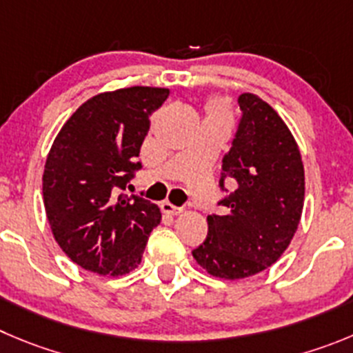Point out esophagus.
Returning <instances> with one entry per match:
<instances>
[{
  "mask_svg": "<svg viewBox=\"0 0 353 353\" xmlns=\"http://www.w3.org/2000/svg\"><path fill=\"white\" fill-rule=\"evenodd\" d=\"M160 209H161V212H163V214H172V216H177V214L183 212V209H181V207L172 205L170 202H161Z\"/></svg>",
  "mask_w": 353,
  "mask_h": 353,
  "instance_id": "1",
  "label": "esophagus"
}]
</instances>
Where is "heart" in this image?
<instances>
[{
    "label": "heart",
    "mask_w": 353,
    "mask_h": 353,
    "mask_svg": "<svg viewBox=\"0 0 353 353\" xmlns=\"http://www.w3.org/2000/svg\"><path fill=\"white\" fill-rule=\"evenodd\" d=\"M210 111H219V113H223V110L219 104H212V106H210Z\"/></svg>",
    "instance_id": "heart-1"
}]
</instances>
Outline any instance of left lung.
I'll return each instance as SVG.
<instances>
[{
    "mask_svg": "<svg viewBox=\"0 0 353 353\" xmlns=\"http://www.w3.org/2000/svg\"><path fill=\"white\" fill-rule=\"evenodd\" d=\"M242 117L223 157L217 205L207 216V239L193 258L210 275L245 279L272 266L288 249L305 200V170L288 125L254 94L239 95ZM228 182L234 188L225 190Z\"/></svg>",
    "mask_w": 353,
    "mask_h": 353,
    "instance_id": "obj_1",
    "label": "left lung"
}]
</instances>
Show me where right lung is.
<instances>
[{
  "label": "right lung",
  "mask_w": 353,
  "mask_h": 353,
  "mask_svg": "<svg viewBox=\"0 0 353 353\" xmlns=\"http://www.w3.org/2000/svg\"><path fill=\"white\" fill-rule=\"evenodd\" d=\"M169 88L130 87L88 99L61 128L43 172L52 233L71 261L99 275H123L160 225L154 203L125 195L141 169L150 117Z\"/></svg>",
  "instance_id": "right-lung-1"
}]
</instances>
